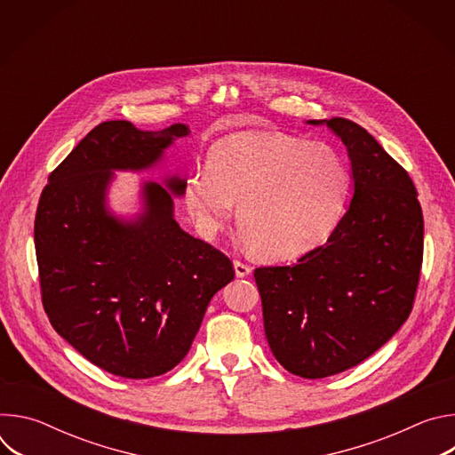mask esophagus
I'll list each match as a JSON object with an SVG mask.
<instances>
[{"label":"esophagus","mask_w":455,"mask_h":455,"mask_svg":"<svg viewBox=\"0 0 455 455\" xmlns=\"http://www.w3.org/2000/svg\"><path fill=\"white\" fill-rule=\"evenodd\" d=\"M234 270H235L237 277H246V275L251 274V267L243 263V261H234Z\"/></svg>","instance_id":"esophagus-1"}]
</instances>
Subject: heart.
I'll list each match as a JSON object with an SVG mask.
<instances>
[{
  "mask_svg": "<svg viewBox=\"0 0 455 455\" xmlns=\"http://www.w3.org/2000/svg\"><path fill=\"white\" fill-rule=\"evenodd\" d=\"M347 192L349 171L330 146L241 132L212 146L207 169L187 178L183 202L207 237L232 221L237 204L239 227L255 253L288 261L330 237Z\"/></svg>",
  "mask_w": 455,
  "mask_h": 455,
  "instance_id": "1",
  "label": "heart"
}]
</instances>
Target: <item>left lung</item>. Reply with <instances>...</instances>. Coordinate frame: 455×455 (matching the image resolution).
Wrapping results in <instances>:
<instances>
[{
    "instance_id": "left-lung-1",
    "label": "left lung",
    "mask_w": 455,
    "mask_h": 455,
    "mask_svg": "<svg viewBox=\"0 0 455 455\" xmlns=\"http://www.w3.org/2000/svg\"><path fill=\"white\" fill-rule=\"evenodd\" d=\"M326 124L344 142L355 194L328 243L291 267L255 268L265 333L277 362L316 379L376 353L409 318L423 263V212L409 172L347 118Z\"/></svg>"
}]
</instances>
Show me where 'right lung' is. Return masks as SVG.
Listing matches in <instances>:
<instances>
[{"instance_id": "right-lung-1", "label": "right lung", "mask_w": 455, "mask_h": 455, "mask_svg": "<svg viewBox=\"0 0 455 455\" xmlns=\"http://www.w3.org/2000/svg\"><path fill=\"white\" fill-rule=\"evenodd\" d=\"M190 132L172 124L142 132L108 120L48 176L36 223L41 299L53 330L97 367L144 379L176 367L188 353L207 306L234 279L230 259L192 237L174 220V196L146 181L144 211L120 220L108 209L113 171H146Z\"/></svg>"}]
</instances>
